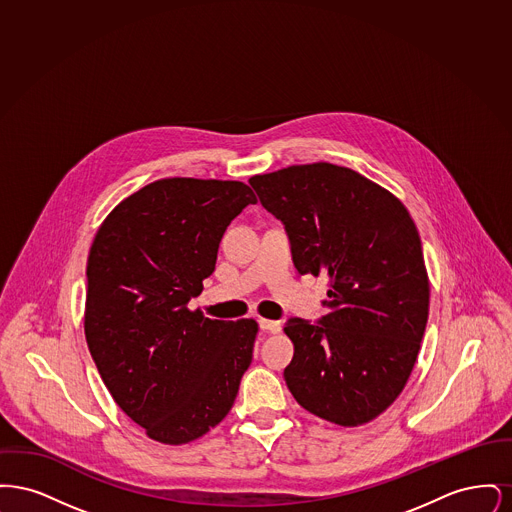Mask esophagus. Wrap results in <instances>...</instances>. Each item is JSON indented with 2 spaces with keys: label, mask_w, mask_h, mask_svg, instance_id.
<instances>
[{
  "label": "esophagus",
  "mask_w": 512,
  "mask_h": 512,
  "mask_svg": "<svg viewBox=\"0 0 512 512\" xmlns=\"http://www.w3.org/2000/svg\"><path fill=\"white\" fill-rule=\"evenodd\" d=\"M259 326H261V330L270 332V334H280V332H282V324H280L278 320H268V318H261V320H259Z\"/></svg>",
  "instance_id": "1"
}]
</instances>
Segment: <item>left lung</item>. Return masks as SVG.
<instances>
[{"instance_id":"1","label":"left lung","mask_w":512,"mask_h":512,"mask_svg":"<svg viewBox=\"0 0 512 512\" xmlns=\"http://www.w3.org/2000/svg\"><path fill=\"white\" fill-rule=\"evenodd\" d=\"M284 222L299 274H328V315L290 318L284 370L309 413L361 426L384 413L413 372L428 322L430 282L405 205L363 174L332 163L249 178Z\"/></svg>"}]
</instances>
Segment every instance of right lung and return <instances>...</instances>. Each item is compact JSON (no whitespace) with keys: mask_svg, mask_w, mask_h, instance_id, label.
I'll return each instance as SVG.
<instances>
[{"mask_svg":"<svg viewBox=\"0 0 512 512\" xmlns=\"http://www.w3.org/2000/svg\"><path fill=\"white\" fill-rule=\"evenodd\" d=\"M257 197L244 182L163 178L101 222L88 255L84 334L115 403L147 438L182 445L230 413L257 322L213 320L190 299L228 228Z\"/></svg>","mask_w":512,"mask_h":512,"instance_id":"1","label":"right lung"}]
</instances>
